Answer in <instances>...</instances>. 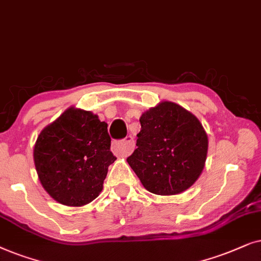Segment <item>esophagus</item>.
Masks as SVG:
<instances>
[{
    "instance_id": "obj_1",
    "label": "esophagus",
    "mask_w": 261,
    "mask_h": 261,
    "mask_svg": "<svg viewBox=\"0 0 261 261\" xmlns=\"http://www.w3.org/2000/svg\"><path fill=\"white\" fill-rule=\"evenodd\" d=\"M135 142L133 136H127L124 141H116L112 143V150L116 155L127 156L134 151Z\"/></svg>"
}]
</instances>
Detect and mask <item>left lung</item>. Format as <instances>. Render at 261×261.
Here are the masks:
<instances>
[{"instance_id":"obj_1","label":"left lung","mask_w":261,"mask_h":261,"mask_svg":"<svg viewBox=\"0 0 261 261\" xmlns=\"http://www.w3.org/2000/svg\"><path fill=\"white\" fill-rule=\"evenodd\" d=\"M137 148L126 159L149 192L181 193L204 168L207 136L200 121L174 102L165 101L140 118Z\"/></svg>"}]
</instances>
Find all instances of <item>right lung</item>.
Wrapping results in <instances>:
<instances>
[{
	"label": "right lung",
	"mask_w": 261,
	"mask_h": 261,
	"mask_svg": "<svg viewBox=\"0 0 261 261\" xmlns=\"http://www.w3.org/2000/svg\"><path fill=\"white\" fill-rule=\"evenodd\" d=\"M107 124L89 111H65L41 131L34 145V163L41 185L58 203L82 206L102 191L111 151Z\"/></svg>",
	"instance_id": "right-lung-1"
}]
</instances>
